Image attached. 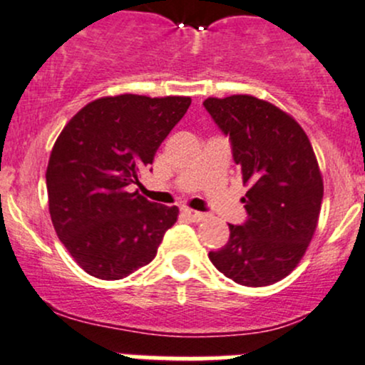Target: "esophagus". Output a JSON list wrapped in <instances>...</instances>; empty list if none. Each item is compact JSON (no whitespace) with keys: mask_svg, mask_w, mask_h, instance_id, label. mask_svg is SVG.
Listing matches in <instances>:
<instances>
[{"mask_svg":"<svg viewBox=\"0 0 365 365\" xmlns=\"http://www.w3.org/2000/svg\"><path fill=\"white\" fill-rule=\"evenodd\" d=\"M182 216L185 217L188 221H194V223H199V221H202L206 215L204 212H199V211H194V209H187L183 207L182 209Z\"/></svg>","mask_w":365,"mask_h":365,"instance_id":"1","label":"esophagus"}]
</instances>
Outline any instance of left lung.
I'll return each instance as SVG.
<instances>
[{
    "mask_svg": "<svg viewBox=\"0 0 365 365\" xmlns=\"http://www.w3.org/2000/svg\"><path fill=\"white\" fill-rule=\"evenodd\" d=\"M204 106L232 139L233 159L249 187L247 221L209 259L244 287H267L302 261L319 221L322 175L307 133L273 103L249 94L207 98Z\"/></svg>",
    "mask_w": 365,
    "mask_h": 365,
    "instance_id": "8db88e82",
    "label": "left lung"
}]
</instances>
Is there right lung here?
<instances>
[{"mask_svg":"<svg viewBox=\"0 0 365 365\" xmlns=\"http://www.w3.org/2000/svg\"><path fill=\"white\" fill-rule=\"evenodd\" d=\"M190 103L187 96H104L58 135L46 171L49 215L87 274L127 278L156 257L177 223V206L150 202L133 188Z\"/></svg>","mask_w":365,"mask_h":365,"instance_id":"obj_1","label":"right lung"}]
</instances>
